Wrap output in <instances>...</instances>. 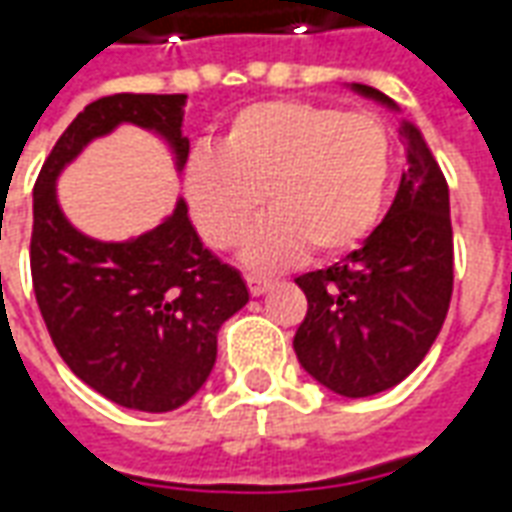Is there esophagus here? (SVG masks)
<instances>
[{
  "label": "esophagus",
  "mask_w": 512,
  "mask_h": 512,
  "mask_svg": "<svg viewBox=\"0 0 512 512\" xmlns=\"http://www.w3.org/2000/svg\"><path fill=\"white\" fill-rule=\"evenodd\" d=\"M246 285H249V293H252V296H263V293L271 288V279L255 277V274H246Z\"/></svg>",
  "instance_id": "34e87169"
}]
</instances>
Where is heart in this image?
I'll list each match as a JSON object with an SVG mask.
<instances>
[{
    "instance_id": "b5f03b06",
    "label": "heart",
    "mask_w": 512,
    "mask_h": 512,
    "mask_svg": "<svg viewBox=\"0 0 512 512\" xmlns=\"http://www.w3.org/2000/svg\"><path fill=\"white\" fill-rule=\"evenodd\" d=\"M392 175V136L367 112L307 101H260L227 123L219 150L191 153L183 186L202 238L244 241L260 202L271 211L246 244L257 268L354 249L376 227Z\"/></svg>"
}]
</instances>
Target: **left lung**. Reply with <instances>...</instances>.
<instances>
[{"label": "left lung", "instance_id": "1", "mask_svg": "<svg viewBox=\"0 0 512 512\" xmlns=\"http://www.w3.org/2000/svg\"><path fill=\"white\" fill-rule=\"evenodd\" d=\"M362 95L395 106L384 93ZM406 169L386 219L340 263L296 277L307 315L293 351L318 384L370 397L400 384L439 337L452 299L450 191L417 126L403 123Z\"/></svg>", "mask_w": 512, "mask_h": 512}]
</instances>
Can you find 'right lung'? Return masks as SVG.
Here are the masks:
<instances>
[{
  "label": "right lung",
  "instance_id": "right-lung-1",
  "mask_svg": "<svg viewBox=\"0 0 512 512\" xmlns=\"http://www.w3.org/2000/svg\"><path fill=\"white\" fill-rule=\"evenodd\" d=\"M183 104L186 95L117 93L84 106L51 147L32 191L29 268L51 343L98 395L150 414L183 406L211 376L216 334L249 301L246 282L202 246L183 200L153 233L101 244L62 216L54 178L117 123L164 134L183 164Z\"/></svg>",
  "mask_w": 512,
  "mask_h": 512
}]
</instances>
